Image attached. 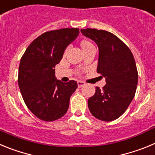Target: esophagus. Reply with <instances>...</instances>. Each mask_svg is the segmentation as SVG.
Masks as SVG:
<instances>
[{
    "instance_id": "esophagus-1",
    "label": "esophagus",
    "mask_w": 155,
    "mask_h": 155,
    "mask_svg": "<svg viewBox=\"0 0 155 155\" xmlns=\"http://www.w3.org/2000/svg\"><path fill=\"white\" fill-rule=\"evenodd\" d=\"M84 85V82L81 81H78V87H81Z\"/></svg>"
}]
</instances>
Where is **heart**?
Instances as JSON below:
<instances>
[{
  "mask_svg": "<svg viewBox=\"0 0 155 155\" xmlns=\"http://www.w3.org/2000/svg\"><path fill=\"white\" fill-rule=\"evenodd\" d=\"M91 43L90 42H88V41H87V40H83L81 42V47H82V49H84V48H85V47H87V46H91ZM66 51H67V50H66Z\"/></svg>",
  "mask_w": 155,
  "mask_h": 155,
  "instance_id": "heart-1",
  "label": "heart"
}]
</instances>
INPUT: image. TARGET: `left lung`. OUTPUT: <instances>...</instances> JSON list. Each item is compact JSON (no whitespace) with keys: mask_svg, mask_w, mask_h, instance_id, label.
I'll return each instance as SVG.
<instances>
[{"mask_svg":"<svg viewBox=\"0 0 155 155\" xmlns=\"http://www.w3.org/2000/svg\"><path fill=\"white\" fill-rule=\"evenodd\" d=\"M96 42L99 50L97 72L106 84L88 98L92 116L102 121H113L124 114L137 90L138 73L135 60L128 46L114 34L95 28L81 29Z\"/></svg>","mask_w":155,"mask_h":155,"instance_id":"left-lung-1","label":"left lung"}]
</instances>
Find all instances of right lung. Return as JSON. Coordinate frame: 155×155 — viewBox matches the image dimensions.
<instances>
[{
	"mask_svg": "<svg viewBox=\"0 0 155 155\" xmlns=\"http://www.w3.org/2000/svg\"><path fill=\"white\" fill-rule=\"evenodd\" d=\"M79 28L44 32L31 42L21 58L18 81L25 103L36 117L54 121L65 115L70 98L78 87L75 81L55 78V66L66 47L76 39Z\"/></svg>",
	"mask_w": 155,
	"mask_h": 155,
	"instance_id": "1",
	"label": "right lung"
}]
</instances>
